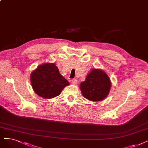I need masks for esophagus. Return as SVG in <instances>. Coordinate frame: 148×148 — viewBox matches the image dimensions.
Here are the masks:
<instances>
[{"label": "esophagus", "mask_w": 148, "mask_h": 148, "mask_svg": "<svg viewBox=\"0 0 148 148\" xmlns=\"http://www.w3.org/2000/svg\"><path fill=\"white\" fill-rule=\"evenodd\" d=\"M72 84H76V83H77V80H76V79H72Z\"/></svg>", "instance_id": "esophagus-1"}]
</instances>
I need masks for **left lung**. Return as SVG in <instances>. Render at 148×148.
<instances>
[{
	"label": "left lung",
	"instance_id": "1",
	"mask_svg": "<svg viewBox=\"0 0 148 148\" xmlns=\"http://www.w3.org/2000/svg\"><path fill=\"white\" fill-rule=\"evenodd\" d=\"M110 87L111 82L108 75L98 69H93L86 81L80 84L82 95L92 101L104 99L109 94Z\"/></svg>",
	"mask_w": 148,
	"mask_h": 148
}]
</instances>
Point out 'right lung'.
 I'll use <instances>...</instances> for the list:
<instances>
[{"mask_svg":"<svg viewBox=\"0 0 148 148\" xmlns=\"http://www.w3.org/2000/svg\"><path fill=\"white\" fill-rule=\"evenodd\" d=\"M30 79L34 91L44 98L58 96L63 88L69 85L54 64L40 65L32 73Z\"/></svg>","mask_w":148,"mask_h":148,"instance_id":"obj_1","label":"right lung"}]
</instances>
